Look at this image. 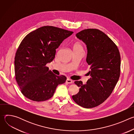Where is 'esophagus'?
Wrapping results in <instances>:
<instances>
[{
  "mask_svg": "<svg viewBox=\"0 0 134 134\" xmlns=\"http://www.w3.org/2000/svg\"><path fill=\"white\" fill-rule=\"evenodd\" d=\"M66 82L68 84H71L72 83V81L69 79H67L66 80Z\"/></svg>",
  "mask_w": 134,
  "mask_h": 134,
  "instance_id": "34e87169",
  "label": "esophagus"
}]
</instances>
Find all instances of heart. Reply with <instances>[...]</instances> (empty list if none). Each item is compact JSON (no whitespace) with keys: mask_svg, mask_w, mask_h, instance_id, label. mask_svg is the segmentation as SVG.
<instances>
[{"mask_svg":"<svg viewBox=\"0 0 134 134\" xmlns=\"http://www.w3.org/2000/svg\"><path fill=\"white\" fill-rule=\"evenodd\" d=\"M73 50H83V47L80 43L76 42L73 45Z\"/></svg>","mask_w":134,"mask_h":134,"instance_id":"obj_1","label":"heart"}]
</instances>
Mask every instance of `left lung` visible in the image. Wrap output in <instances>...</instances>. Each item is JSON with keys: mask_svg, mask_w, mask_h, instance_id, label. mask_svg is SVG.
<instances>
[{"mask_svg": "<svg viewBox=\"0 0 134 134\" xmlns=\"http://www.w3.org/2000/svg\"><path fill=\"white\" fill-rule=\"evenodd\" d=\"M86 45V62L90 66L91 78L86 84L81 81L74 83L79 92L72 95L80 106L92 108L102 103L116 85L120 72V55L117 46L104 33L88 29L76 34Z\"/></svg>", "mask_w": 134, "mask_h": 134, "instance_id": "left-lung-1", "label": "left lung"}]
</instances>
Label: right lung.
I'll return each mask as SVG.
<instances>
[{
  "mask_svg": "<svg viewBox=\"0 0 134 134\" xmlns=\"http://www.w3.org/2000/svg\"><path fill=\"white\" fill-rule=\"evenodd\" d=\"M73 32L44 26L29 33L19 46L15 57V74L22 93L34 101L50 99L64 75L57 76L46 66L54 58L56 49Z\"/></svg>",
  "mask_w": 134,
  "mask_h": 134,
  "instance_id": "add662e5",
  "label": "right lung"
}]
</instances>
